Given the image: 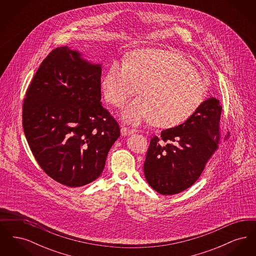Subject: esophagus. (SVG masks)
Masks as SVG:
<instances>
[{
    "label": "esophagus",
    "instance_id": "esophagus-1",
    "mask_svg": "<svg viewBox=\"0 0 256 256\" xmlns=\"http://www.w3.org/2000/svg\"><path fill=\"white\" fill-rule=\"evenodd\" d=\"M134 130H130V128H126V126H122L121 128V134H122V136H126V135H130V134H134Z\"/></svg>",
    "mask_w": 256,
    "mask_h": 256
}]
</instances>
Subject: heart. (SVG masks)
<instances>
[{
    "label": "heart",
    "mask_w": 256,
    "mask_h": 256,
    "mask_svg": "<svg viewBox=\"0 0 256 256\" xmlns=\"http://www.w3.org/2000/svg\"><path fill=\"white\" fill-rule=\"evenodd\" d=\"M124 122H152L169 128L187 121L204 102L207 86L195 68L180 54L162 49L136 50L126 60H113L102 80L106 100L120 106Z\"/></svg>",
    "instance_id": "b5f03b06"
}]
</instances>
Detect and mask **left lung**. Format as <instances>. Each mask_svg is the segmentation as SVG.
<instances>
[{
	"instance_id": "1",
	"label": "left lung",
	"mask_w": 256,
	"mask_h": 256,
	"mask_svg": "<svg viewBox=\"0 0 256 256\" xmlns=\"http://www.w3.org/2000/svg\"><path fill=\"white\" fill-rule=\"evenodd\" d=\"M220 112L219 100L208 98L187 121L162 130V141L156 136L150 140L144 174L152 189L162 195H174L198 180L217 148Z\"/></svg>"
}]
</instances>
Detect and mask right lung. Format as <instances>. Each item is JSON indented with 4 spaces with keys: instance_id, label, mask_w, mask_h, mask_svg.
Returning a JSON list of instances; mask_svg holds the SVG:
<instances>
[{
    "instance_id": "add662e5",
    "label": "right lung",
    "mask_w": 256,
    "mask_h": 256,
    "mask_svg": "<svg viewBox=\"0 0 256 256\" xmlns=\"http://www.w3.org/2000/svg\"><path fill=\"white\" fill-rule=\"evenodd\" d=\"M102 63L67 46L41 63L23 104V128L40 167L80 187L100 176L120 128L100 102Z\"/></svg>"
}]
</instances>
